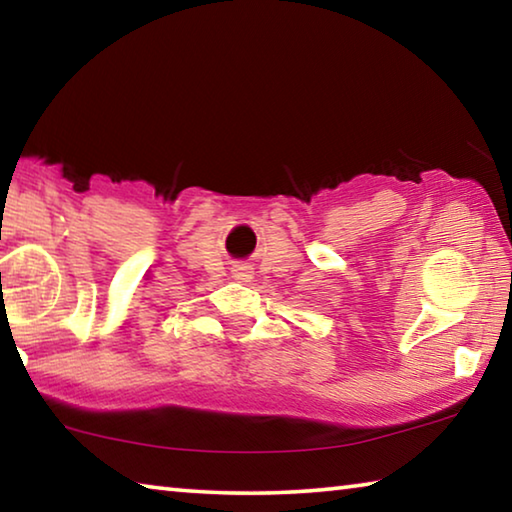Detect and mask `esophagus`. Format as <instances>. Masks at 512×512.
<instances>
[{"label": "esophagus", "mask_w": 512, "mask_h": 512, "mask_svg": "<svg viewBox=\"0 0 512 512\" xmlns=\"http://www.w3.org/2000/svg\"><path fill=\"white\" fill-rule=\"evenodd\" d=\"M248 273H250V271H246V268H239V275H244V277H246Z\"/></svg>", "instance_id": "34e87169"}]
</instances>
